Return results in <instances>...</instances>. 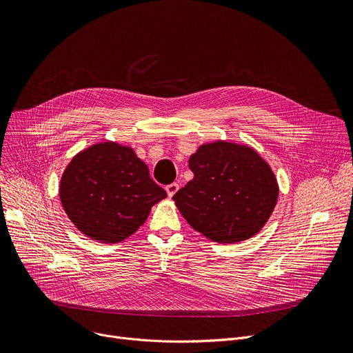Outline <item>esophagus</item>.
<instances>
[{
	"instance_id": "1",
	"label": "esophagus",
	"mask_w": 353,
	"mask_h": 353,
	"mask_svg": "<svg viewBox=\"0 0 353 353\" xmlns=\"http://www.w3.org/2000/svg\"><path fill=\"white\" fill-rule=\"evenodd\" d=\"M177 191H179V184H177V183H172V184L166 185V192H168V195H169L170 198H172Z\"/></svg>"
}]
</instances>
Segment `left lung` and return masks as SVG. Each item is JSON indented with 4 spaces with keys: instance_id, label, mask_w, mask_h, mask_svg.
I'll use <instances>...</instances> for the list:
<instances>
[{
    "instance_id": "8db88e82",
    "label": "left lung",
    "mask_w": 353,
    "mask_h": 353,
    "mask_svg": "<svg viewBox=\"0 0 353 353\" xmlns=\"http://www.w3.org/2000/svg\"><path fill=\"white\" fill-rule=\"evenodd\" d=\"M188 166L194 179L173 201L194 230L212 241L234 244L265 226L279 185L254 148L221 139L203 143L190 157Z\"/></svg>"
}]
</instances>
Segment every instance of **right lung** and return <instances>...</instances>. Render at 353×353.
<instances>
[{
    "mask_svg": "<svg viewBox=\"0 0 353 353\" xmlns=\"http://www.w3.org/2000/svg\"><path fill=\"white\" fill-rule=\"evenodd\" d=\"M61 205L86 237L116 244L134 234L166 191L149 176L132 146L117 141L89 145L70 161L59 184Z\"/></svg>",
    "mask_w": 353,
    "mask_h": 353,
    "instance_id": "obj_1",
    "label": "right lung"
}]
</instances>
